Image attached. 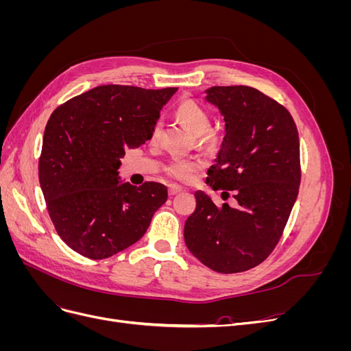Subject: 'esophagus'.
<instances>
[{"instance_id":"34e87169","label":"esophagus","mask_w":351,"mask_h":351,"mask_svg":"<svg viewBox=\"0 0 351 351\" xmlns=\"http://www.w3.org/2000/svg\"><path fill=\"white\" fill-rule=\"evenodd\" d=\"M180 192H182V187H180V186H177V184H169L168 186V195L169 196H174Z\"/></svg>"}]
</instances>
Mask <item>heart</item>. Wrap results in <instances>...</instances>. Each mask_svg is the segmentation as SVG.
I'll list each match as a JSON object with an SVG mask.
<instances>
[{
	"instance_id": "1",
	"label": "heart",
	"mask_w": 351,
	"mask_h": 351,
	"mask_svg": "<svg viewBox=\"0 0 351 351\" xmlns=\"http://www.w3.org/2000/svg\"><path fill=\"white\" fill-rule=\"evenodd\" d=\"M176 117L190 132L196 134V141L199 145L205 147H212L217 145L218 134L214 130H210V115L200 104L193 99L182 101L176 108ZM159 133H161V124L156 123L151 134L152 142L158 139ZM202 168H204V159L200 156L176 158L165 165L164 173L169 178L177 180V182H189Z\"/></svg>"
}]
</instances>
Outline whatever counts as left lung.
<instances>
[{
  "label": "left lung",
  "instance_id": "obj_1",
  "mask_svg": "<svg viewBox=\"0 0 351 351\" xmlns=\"http://www.w3.org/2000/svg\"><path fill=\"white\" fill-rule=\"evenodd\" d=\"M206 93L226 120L224 142L206 183L234 190L239 205L218 208L196 192L184 241L212 271L244 272L269 256L291 214L302 178L299 132L289 110L258 89L214 86Z\"/></svg>",
  "mask_w": 351,
  "mask_h": 351
}]
</instances>
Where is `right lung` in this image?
I'll return each mask as SVG.
<instances>
[{"instance_id": "add662e5", "label": "right lung", "mask_w": 351, "mask_h": 351, "mask_svg": "<svg viewBox=\"0 0 351 351\" xmlns=\"http://www.w3.org/2000/svg\"><path fill=\"white\" fill-rule=\"evenodd\" d=\"M177 88L102 84L51 114L39 156V183L52 224L70 249L105 259L139 240L168 197L161 183H120V158L151 139Z\"/></svg>"}]
</instances>
